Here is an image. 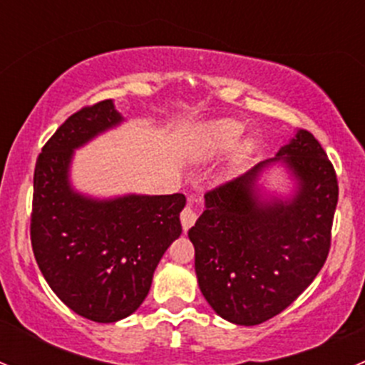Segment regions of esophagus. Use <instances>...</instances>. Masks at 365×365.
<instances>
[{
  "mask_svg": "<svg viewBox=\"0 0 365 365\" xmlns=\"http://www.w3.org/2000/svg\"><path fill=\"white\" fill-rule=\"evenodd\" d=\"M196 219H197V213H196V210L192 208V205H187L185 208L182 210V213H180V220H182V226L185 231L189 230L194 222H196Z\"/></svg>",
  "mask_w": 365,
  "mask_h": 365,
  "instance_id": "1",
  "label": "esophagus"
}]
</instances>
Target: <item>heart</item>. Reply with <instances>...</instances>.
<instances>
[{"instance_id": "heart-1", "label": "heart", "mask_w": 365, "mask_h": 365, "mask_svg": "<svg viewBox=\"0 0 365 365\" xmlns=\"http://www.w3.org/2000/svg\"><path fill=\"white\" fill-rule=\"evenodd\" d=\"M242 130H244V127L233 120H220L210 123L203 134L206 153H219L233 146L237 139L240 138Z\"/></svg>"}]
</instances>
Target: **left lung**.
<instances>
[{"label":"left lung","instance_id":"left-lung-1","mask_svg":"<svg viewBox=\"0 0 365 365\" xmlns=\"http://www.w3.org/2000/svg\"><path fill=\"white\" fill-rule=\"evenodd\" d=\"M282 160L299 180L289 202L257 200L253 183ZM339 185L318 139L300 130L275 159L205 194V212L189 230L201 293L220 318L259 325L292 305L325 264Z\"/></svg>","mask_w":365,"mask_h":365}]
</instances>
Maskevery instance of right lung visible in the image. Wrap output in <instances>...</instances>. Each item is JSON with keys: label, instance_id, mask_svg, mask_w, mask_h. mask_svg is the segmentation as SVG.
<instances>
[{"label": "right lung", "instance_id": "add662e5", "mask_svg": "<svg viewBox=\"0 0 365 365\" xmlns=\"http://www.w3.org/2000/svg\"><path fill=\"white\" fill-rule=\"evenodd\" d=\"M121 121L111 101L79 109L43 145L33 175L29 237L36 264L58 298L83 318L130 316L152 286L162 254L182 233L185 196L95 201L73 192V148Z\"/></svg>", "mask_w": 365, "mask_h": 365}]
</instances>
